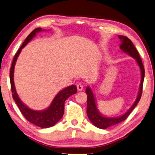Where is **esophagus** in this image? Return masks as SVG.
I'll list each match as a JSON object with an SVG mask.
<instances>
[{
  "instance_id": "obj_1",
  "label": "esophagus",
  "mask_w": 155,
  "mask_h": 155,
  "mask_svg": "<svg viewBox=\"0 0 155 155\" xmlns=\"http://www.w3.org/2000/svg\"><path fill=\"white\" fill-rule=\"evenodd\" d=\"M77 87L78 91H83V85L81 83H78L77 85Z\"/></svg>"
}]
</instances>
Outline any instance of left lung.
Returning a JSON list of instances; mask_svg holds the SVG:
<instances>
[{"instance_id": "8db88e82", "label": "left lung", "mask_w": 155, "mask_h": 155, "mask_svg": "<svg viewBox=\"0 0 155 155\" xmlns=\"http://www.w3.org/2000/svg\"><path fill=\"white\" fill-rule=\"evenodd\" d=\"M119 38L120 39V41H121V45H120V49H121L123 52L127 53L129 55H131V57L136 59L137 64H138V66H140V68L142 73V79L140 85V90L138 92V95H137V99L135 101L134 104L132 105V106L129 108V110L125 114L119 117L108 118L102 116V115L100 113L99 111H98L96 104H95L94 95L93 94L92 90L89 87H87L85 90V92L87 95V117H88L90 121H91L93 124L100 129H106L109 127L118 124V123H119L125 120L128 117L129 114L131 113V111L133 110L134 108L136 106L137 103L139 102L142 94V87L143 83H144L145 71L141 58H140L138 52H137V49H136V47H135L133 43H132L130 39L128 38L127 36L121 35L119 36Z\"/></svg>"}]
</instances>
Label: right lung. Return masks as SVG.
<instances>
[{
	"instance_id": "right-lung-1",
	"label": "right lung",
	"mask_w": 155,
	"mask_h": 155,
	"mask_svg": "<svg viewBox=\"0 0 155 155\" xmlns=\"http://www.w3.org/2000/svg\"><path fill=\"white\" fill-rule=\"evenodd\" d=\"M41 31H42V28H38L34 30L28 36L26 40L21 45L20 48L18 49V52L16 53L11 66L10 82L13 100H15L19 110L21 112V114L24 115V117L26 118V119L30 123H33L34 125L39 127L48 128L56 124L62 118L64 112V103H65V101L70 95L75 94L77 93V89L75 85H71L61 90L54 97L49 108L45 110L41 111L34 110L29 108L19 99L16 92L13 81L14 68H15L16 60L21 49L26 45L30 40H32V38L36 35V33L41 32Z\"/></svg>"
}]
</instances>
